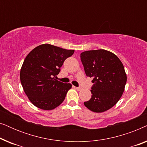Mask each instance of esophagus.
I'll return each instance as SVG.
<instances>
[{"mask_svg":"<svg viewBox=\"0 0 147 147\" xmlns=\"http://www.w3.org/2000/svg\"><path fill=\"white\" fill-rule=\"evenodd\" d=\"M74 87L75 88L76 90H78V91H80V90H82V88H78V87H75V86H74Z\"/></svg>","mask_w":147,"mask_h":147,"instance_id":"1","label":"esophagus"}]
</instances>
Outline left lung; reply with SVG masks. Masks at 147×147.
<instances>
[{
	"instance_id": "obj_1",
	"label": "left lung",
	"mask_w": 147,
	"mask_h": 147,
	"mask_svg": "<svg viewBox=\"0 0 147 147\" xmlns=\"http://www.w3.org/2000/svg\"><path fill=\"white\" fill-rule=\"evenodd\" d=\"M86 76L92 78V98L84 105L92 112H103L118 102L127 77L124 65L115 54L107 50H90L80 54Z\"/></svg>"
}]
</instances>
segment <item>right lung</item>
I'll list each match as a JSON object with an SVG mask.
<instances>
[{
    "label": "right lung",
    "mask_w": 147,
    "mask_h": 147,
    "mask_svg": "<svg viewBox=\"0 0 147 147\" xmlns=\"http://www.w3.org/2000/svg\"><path fill=\"white\" fill-rule=\"evenodd\" d=\"M74 50L65 49L50 44H42L32 50L25 57L20 71L24 92L36 107L53 110L63 100L71 84L57 81L55 77Z\"/></svg>",
    "instance_id": "obj_1"
}]
</instances>
